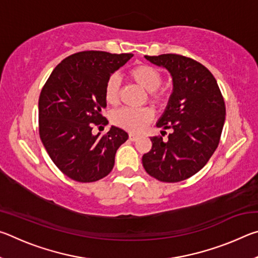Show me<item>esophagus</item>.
Instances as JSON below:
<instances>
[{"instance_id":"obj_1","label":"esophagus","mask_w":258,"mask_h":258,"mask_svg":"<svg viewBox=\"0 0 258 258\" xmlns=\"http://www.w3.org/2000/svg\"><path fill=\"white\" fill-rule=\"evenodd\" d=\"M128 138H130L131 141H137V140L139 139L138 135H135V134H130Z\"/></svg>"}]
</instances>
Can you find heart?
Listing matches in <instances>:
<instances>
[{"label": "heart", "instance_id": "1", "mask_svg": "<svg viewBox=\"0 0 258 258\" xmlns=\"http://www.w3.org/2000/svg\"><path fill=\"white\" fill-rule=\"evenodd\" d=\"M128 76L139 86L148 91V100L155 104L166 102L167 94L165 90L159 89L163 82V75L158 69L150 64H138L130 69ZM104 100L110 106H116L119 101V80L117 76H110L104 86ZM154 112L150 108H121L113 111L111 121L118 127L131 133H140L150 123Z\"/></svg>", "mask_w": 258, "mask_h": 258}]
</instances>
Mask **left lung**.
<instances>
[{"mask_svg":"<svg viewBox=\"0 0 258 258\" xmlns=\"http://www.w3.org/2000/svg\"><path fill=\"white\" fill-rule=\"evenodd\" d=\"M145 56L169 72L173 93L156 124L172 132L167 141L150 138L152 148L142 157L143 167L161 182L186 180L207 164L220 143L225 120L223 95L213 74L198 61L174 53Z\"/></svg>","mask_w":258,"mask_h":258,"instance_id":"obj_1","label":"left lung"}]
</instances>
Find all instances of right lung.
I'll return each instance as SVG.
<instances>
[{"label": "right lung", "instance_id": "obj_1", "mask_svg": "<svg viewBox=\"0 0 258 258\" xmlns=\"http://www.w3.org/2000/svg\"><path fill=\"white\" fill-rule=\"evenodd\" d=\"M132 56L78 52L61 61L43 86L38 99L40 138L56 167L74 181L95 182L107 176L117 149L128 139L116 126L97 135L92 128L108 123L101 115L107 107L104 86Z\"/></svg>", "mask_w": 258, "mask_h": 258}]
</instances>
